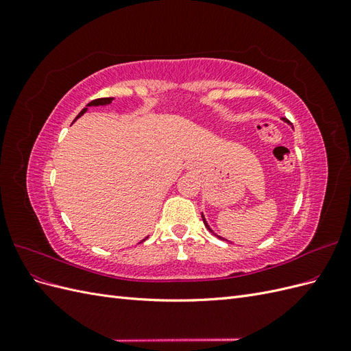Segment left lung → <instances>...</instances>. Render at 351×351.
<instances>
[{"instance_id":"left-lung-1","label":"left lung","mask_w":351,"mask_h":351,"mask_svg":"<svg viewBox=\"0 0 351 351\" xmlns=\"http://www.w3.org/2000/svg\"><path fill=\"white\" fill-rule=\"evenodd\" d=\"M282 121H284V123H289V124H290V121L287 120V119H282ZM202 219H204V224H205V227H206V228H208V230L212 232V234H215V232L212 231V228L209 227V224H208V222H206V218H205V215H204V214H202ZM215 236H218V234H215ZM218 237H219V236H218ZM219 239H222V237H219ZM224 240H226V239H224Z\"/></svg>"}]
</instances>
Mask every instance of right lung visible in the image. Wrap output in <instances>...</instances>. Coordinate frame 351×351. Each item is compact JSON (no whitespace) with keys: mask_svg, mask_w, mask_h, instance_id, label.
Instances as JSON below:
<instances>
[{"mask_svg":"<svg viewBox=\"0 0 351 351\" xmlns=\"http://www.w3.org/2000/svg\"><path fill=\"white\" fill-rule=\"evenodd\" d=\"M114 101V98H99V99H95V101H90L88 105H86V108H83L82 111H80V114L76 117V119H74V121H76L79 117H82L84 112L88 111V107H105V105H110L111 102ZM147 239V237H146ZM146 239H143L142 241H139V243H143Z\"/></svg>","mask_w":351,"mask_h":351,"instance_id":"right-lung-1","label":"right lung"}]
</instances>
